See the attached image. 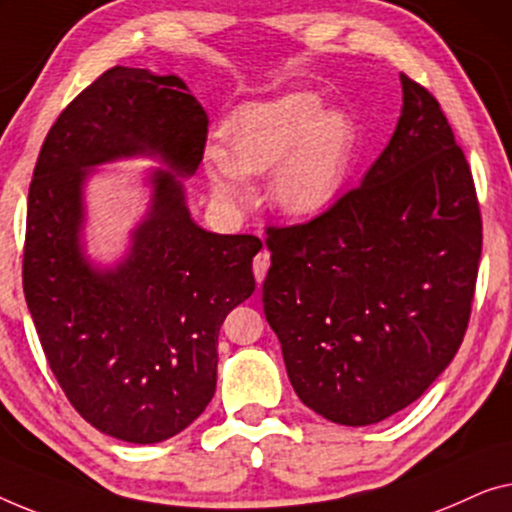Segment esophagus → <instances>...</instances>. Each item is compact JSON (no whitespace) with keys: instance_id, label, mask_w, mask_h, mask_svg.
Listing matches in <instances>:
<instances>
[{"instance_id":"1","label":"esophagus","mask_w":512,"mask_h":512,"mask_svg":"<svg viewBox=\"0 0 512 512\" xmlns=\"http://www.w3.org/2000/svg\"><path fill=\"white\" fill-rule=\"evenodd\" d=\"M269 266H271V255L266 253V250H262V253L255 257V264H253L257 283H262V280L266 278V271H269Z\"/></svg>"}]
</instances>
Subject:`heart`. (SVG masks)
<instances>
[{
  "instance_id": "1",
  "label": "heart",
  "mask_w": 512,
  "mask_h": 512,
  "mask_svg": "<svg viewBox=\"0 0 512 512\" xmlns=\"http://www.w3.org/2000/svg\"><path fill=\"white\" fill-rule=\"evenodd\" d=\"M225 150L206 148L204 174L225 208L253 199L248 176L271 174V199L290 218H318L341 199L357 155V125L315 92H290L236 109L222 125Z\"/></svg>"
}]
</instances>
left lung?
<instances>
[{
	"label": "left lung",
	"instance_id": "1",
	"mask_svg": "<svg viewBox=\"0 0 512 512\" xmlns=\"http://www.w3.org/2000/svg\"><path fill=\"white\" fill-rule=\"evenodd\" d=\"M401 90L397 129L357 190L266 236L264 315L287 378L345 427L399 413L448 369L478 278L469 164L436 99L403 74Z\"/></svg>",
	"mask_w": 512,
	"mask_h": 512
}]
</instances>
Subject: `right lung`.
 I'll return each mask as SVG.
<instances>
[{"label": "right lung", "mask_w": 512, "mask_h": 512, "mask_svg": "<svg viewBox=\"0 0 512 512\" xmlns=\"http://www.w3.org/2000/svg\"><path fill=\"white\" fill-rule=\"evenodd\" d=\"M208 118L176 76L113 67L43 141L27 199L23 287L57 383L92 427L150 445L204 413L218 334L255 292L262 241L215 234L187 208ZM150 159L147 211L113 263L89 255L84 190L104 163Z\"/></svg>", "instance_id": "add662e5"}]
</instances>
